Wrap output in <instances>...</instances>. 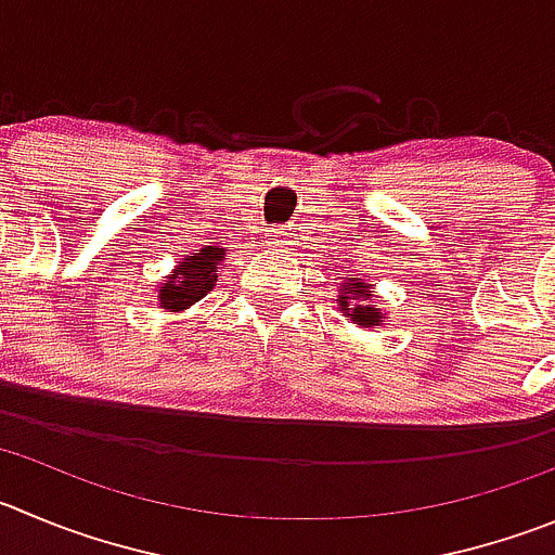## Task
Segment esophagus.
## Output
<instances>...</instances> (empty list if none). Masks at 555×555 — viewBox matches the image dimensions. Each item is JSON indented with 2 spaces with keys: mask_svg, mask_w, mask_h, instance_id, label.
<instances>
[{
  "mask_svg": "<svg viewBox=\"0 0 555 555\" xmlns=\"http://www.w3.org/2000/svg\"><path fill=\"white\" fill-rule=\"evenodd\" d=\"M268 243H273V246H287V232L282 230H271V237H268Z\"/></svg>",
  "mask_w": 555,
  "mask_h": 555,
  "instance_id": "obj_1",
  "label": "esophagus"
}]
</instances>
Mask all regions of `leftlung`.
<instances>
[{
  "instance_id": "obj_1",
  "label": "left lung",
  "mask_w": 555,
  "mask_h": 555,
  "mask_svg": "<svg viewBox=\"0 0 555 555\" xmlns=\"http://www.w3.org/2000/svg\"><path fill=\"white\" fill-rule=\"evenodd\" d=\"M339 307H341V312L353 320V323L364 325V328L383 323L380 309H375V301H372L370 284L359 282V279H350V282L341 284Z\"/></svg>"
}]
</instances>
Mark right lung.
Instances as JSON below:
<instances>
[{"instance_id":"obj_1","label":"right lung","mask_w":555,"mask_h":555,"mask_svg":"<svg viewBox=\"0 0 555 555\" xmlns=\"http://www.w3.org/2000/svg\"><path fill=\"white\" fill-rule=\"evenodd\" d=\"M221 262V248L205 246L194 257H185L183 266L169 276V284L158 289L164 309H189L191 304L205 298L216 284V266Z\"/></svg>"}]
</instances>
